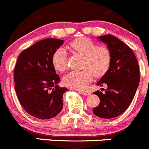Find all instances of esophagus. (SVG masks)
<instances>
[{
	"instance_id": "1",
	"label": "esophagus",
	"mask_w": 149,
	"mask_h": 149,
	"mask_svg": "<svg viewBox=\"0 0 149 149\" xmlns=\"http://www.w3.org/2000/svg\"><path fill=\"white\" fill-rule=\"evenodd\" d=\"M79 92H80V94H82V95H86V96H88V95H91V92L88 91H86V90H85V91H79Z\"/></svg>"
}]
</instances>
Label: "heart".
Returning a JSON list of instances; mask_svg holds the SVG:
<instances>
[{
	"label": "heart",
	"instance_id": "1",
	"mask_svg": "<svg viewBox=\"0 0 149 149\" xmlns=\"http://www.w3.org/2000/svg\"><path fill=\"white\" fill-rule=\"evenodd\" d=\"M70 49L75 54L84 56L83 68L80 71H72L63 79L65 86L80 90L97 77L105 75L111 64V51L105 46H99L89 38H79L69 44ZM54 69L58 72H64L67 69V55L65 49L60 48L56 50L52 58Z\"/></svg>",
	"mask_w": 149,
	"mask_h": 149
}]
</instances>
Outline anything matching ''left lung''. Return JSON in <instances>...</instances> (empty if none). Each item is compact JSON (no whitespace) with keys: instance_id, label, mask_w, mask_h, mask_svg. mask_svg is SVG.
<instances>
[{"instance_id":"obj_1","label":"left lung","mask_w":149,"mask_h":149,"mask_svg":"<svg viewBox=\"0 0 149 149\" xmlns=\"http://www.w3.org/2000/svg\"><path fill=\"white\" fill-rule=\"evenodd\" d=\"M98 38L111 51V64L97 84L100 86L106 85L107 88L104 93L100 90L94 92L100 102L92 111L97 117L111 119L122 114L130 106L140 83V69L129 46L111 35Z\"/></svg>"}]
</instances>
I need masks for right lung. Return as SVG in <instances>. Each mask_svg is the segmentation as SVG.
Wrapping results in <instances>:
<instances>
[{"mask_svg": "<svg viewBox=\"0 0 149 149\" xmlns=\"http://www.w3.org/2000/svg\"><path fill=\"white\" fill-rule=\"evenodd\" d=\"M63 40L47 38L20 53L14 71L15 88L22 107L41 120L58 115L63 109V96L68 89L58 86L60 77L52 63Z\"/></svg>", "mask_w": 149, "mask_h": 149, "instance_id": "right-lung-1", "label": "right lung"}]
</instances>
